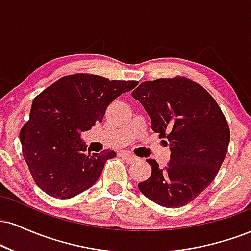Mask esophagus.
Returning a JSON list of instances; mask_svg holds the SVG:
<instances>
[{"mask_svg": "<svg viewBox=\"0 0 251 251\" xmlns=\"http://www.w3.org/2000/svg\"><path fill=\"white\" fill-rule=\"evenodd\" d=\"M120 155H122L123 159L125 160L126 163H128V164L135 163L138 160L137 157H134V155H132V154H129V153H122Z\"/></svg>", "mask_w": 251, "mask_h": 251, "instance_id": "34e87169", "label": "esophagus"}]
</instances>
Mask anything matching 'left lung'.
Listing matches in <instances>:
<instances>
[{"instance_id": "left-lung-1", "label": "left lung", "mask_w": 251, "mask_h": 251, "mask_svg": "<svg viewBox=\"0 0 251 251\" xmlns=\"http://www.w3.org/2000/svg\"><path fill=\"white\" fill-rule=\"evenodd\" d=\"M132 97L171 151L165 168L146 159L152 174L138 188L165 208L186 205L211 184L226 158L230 142L226 117L205 89L185 77L143 82Z\"/></svg>"}]
</instances>
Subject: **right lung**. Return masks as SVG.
Returning a JSON list of instances; mask_svg holds the SVG:
<instances>
[{"label": "right lung", "mask_w": 251, "mask_h": 251, "mask_svg": "<svg viewBox=\"0 0 251 251\" xmlns=\"http://www.w3.org/2000/svg\"><path fill=\"white\" fill-rule=\"evenodd\" d=\"M137 85L74 74L59 79L34 99L20 140L31 177L42 191L66 200L96 183L106 160L117 153L88 150L87 154L81 133L101 123L109 103Z\"/></svg>", "instance_id": "right-lung-1"}]
</instances>
